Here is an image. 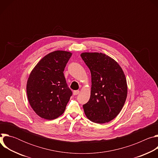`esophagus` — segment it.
Masks as SVG:
<instances>
[{
    "instance_id": "1",
    "label": "esophagus",
    "mask_w": 158,
    "mask_h": 158,
    "mask_svg": "<svg viewBox=\"0 0 158 158\" xmlns=\"http://www.w3.org/2000/svg\"><path fill=\"white\" fill-rule=\"evenodd\" d=\"M79 93V90H77V91H74L73 92V94H74V96L77 95Z\"/></svg>"
}]
</instances>
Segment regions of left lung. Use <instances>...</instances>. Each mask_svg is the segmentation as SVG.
<instances>
[{
    "mask_svg": "<svg viewBox=\"0 0 158 158\" xmlns=\"http://www.w3.org/2000/svg\"><path fill=\"white\" fill-rule=\"evenodd\" d=\"M81 57L91 74V97L83 105L85 114L96 123L109 122L119 114L127 98L124 73L118 62L104 54L84 52Z\"/></svg>",
    "mask_w": 158,
    "mask_h": 158,
    "instance_id": "left-lung-1",
    "label": "left lung"
}]
</instances>
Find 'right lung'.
Segmentation results:
<instances>
[{"mask_svg": "<svg viewBox=\"0 0 158 158\" xmlns=\"http://www.w3.org/2000/svg\"><path fill=\"white\" fill-rule=\"evenodd\" d=\"M71 56L63 51L51 52L30 74L26 89L28 101L42 118L52 120L62 115L73 94L63 73Z\"/></svg>", "mask_w": 158, "mask_h": 158, "instance_id": "1", "label": "right lung"}]
</instances>
